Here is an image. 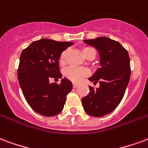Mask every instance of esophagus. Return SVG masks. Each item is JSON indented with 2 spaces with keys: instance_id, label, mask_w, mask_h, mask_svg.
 <instances>
[{
  "instance_id": "obj_1",
  "label": "esophagus",
  "mask_w": 148,
  "mask_h": 148,
  "mask_svg": "<svg viewBox=\"0 0 148 148\" xmlns=\"http://www.w3.org/2000/svg\"><path fill=\"white\" fill-rule=\"evenodd\" d=\"M78 87V84H73V87H74V88H75V87Z\"/></svg>"
}]
</instances>
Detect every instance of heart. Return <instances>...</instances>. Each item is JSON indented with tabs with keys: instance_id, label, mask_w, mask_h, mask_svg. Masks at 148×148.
I'll return each mask as SVG.
<instances>
[{
	"instance_id": "heart-1",
	"label": "heart",
	"mask_w": 148,
	"mask_h": 148,
	"mask_svg": "<svg viewBox=\"0 0 148 148\" xmlns=\"http://www.w3.org/2000/svg\"><path fill=\"white\" fill-rule=\"evenodd\" d=\"M91 51H95V50L90 47H84L82 49V53L84 57H87L88 53ZM67 53H68L67 50H64L61 53L60 58H59V61L61 64L64 63ZM88 74H89V72L86 69H79V68H75V67H69L64 71V76L67 79H70L71 81L75 82V83H79L84 77L88 75Z\"/></svg>"
}]
</instances>
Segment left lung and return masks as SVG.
<instances>
[{
	"instance_id": "obj_1",
	"label": "left lung",
	"mask_w": 148,
	"mask_h": 148,
	"mask_svg": "<svg viewBox=\"0 0 148 148\" xmlns=\"http://www.w3.org/2000/svg\"><path fill=\"white\" fill-rule=\"evenodd\" d=\"M99 51V65L90 82L99 87H89L90 91L82 99L84 111L90 116L101 117L114 111L119 105L129 84L131 69L128 51L117 41L107 37L84 40Z\"/></svg>"
}]
</instances>
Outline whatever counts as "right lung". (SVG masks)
<instances>
[{"label":"right lung","mask_w":148,"mask_h":148,"mask_svg":"<svg viewBox=\"0 0 148 148\" xmlns=\"http://www.w3.org/2000/svg\"><path fill=\"white\" fill-rule=\"evenodd\" d=\"M72 45V42L42 38L33 42L21 53L18 69L19 86L29 106L42 116L60 114L67 95L73 89L72 82L67 78H63L60 85L49 83L51 78H62L59 58Z\"/></svg>","instance_id":"right-lung-1"}]
</instances>
